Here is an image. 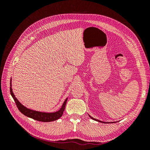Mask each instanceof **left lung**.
Returning a JSON list of instances; mask_svg holds the SVG:
<instances>
[{
  "label": "left lung",
  "mask_w": 150,
  "mask_h": 150,
  "mask_svg": "<svg viewBox=\"0 0 150 150\" xmlns=\"http://www.w3.org/2000/svg\"><path fill=\"white\" fill-rule=\"evenodd\" d=\"M89 116L91 117V118L92 120H94V121H98V122H103V123H109V122H103V121H100V120H97V119H95V118H94V117H91V116L90 115H89Z\"/></svg>",
  "instance_id": "8db88e82"
}]
</instances>
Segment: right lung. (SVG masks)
<instances>
[{"instance_id":"1","label":"right lung","mask_w":150,"mask_h":150,"mask_svg":"<svg viewBox=\"0 0 150 150\" xmlns=\"http://www.w3.org/2000/svg\"><path fill=\"white\" fill-rule=\"evenodd\" d=\"M12 80L11 79V87H10V92L12 97L13 98V100H14L16 105L19 109V110L24 115L30 117L32 119H34L35 120L42 121V122H51L53 121H56L62 116L63 112L65 110V106L67 103V98L65 99L64 102L63 103L61 108L59 110H58L56 112H40L38 111H34L33 110H30L28 108L25 107L24 105L19 102V101L16 98L14 94H13L12 89Z\"/></svg>"}]
</instances>
